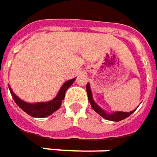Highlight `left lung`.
Listing matches in <instances>:
<instances>
[{
    "mask_svg": "<svg viewBox=\"0 0 157 157\" xmlns=\"http://www.w3.org/2000/svg\"><path fill=\"white\" fill-rule=\"evenodd\" d=\"M86 89H87L88 101L90 102L93 109L97 113H99V114L101 115V117H103L104 119H107V120L118 122V121H120V120H122V119H126L127 117H129L130 115L132 114V113L136 111V109H135L133 110V111H132V112H115V113H108L105 112L103 109H101V107L94 102V99H93V94L92 92H91V89H90L89 83H87V84Z\"/></svg>",
    "mask_w": 157,
    "mask_h": 157,
    "instance_id": "obj_1",
    "label": "left lung"
}]
</instances>
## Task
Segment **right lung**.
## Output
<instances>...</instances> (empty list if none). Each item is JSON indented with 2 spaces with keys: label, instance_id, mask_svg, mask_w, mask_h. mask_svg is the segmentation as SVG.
Returning <instances> with one entry per match:
<instances>
[{
  "label": "right lung",
  "instance_id": "add662e5",
  "mask_svg": "<svg viewBox=\"0 0 157 157\" xmlns=\"http://www.w3.org/2000/svg\"><path fill=\"white\" fill-rule=\"evenodd\" d=\"M75 78L71 79L70 81H67L63 83V85L60 88L59 92L53 100L48 101V102H38V103H27L25 101L20 100L18 96H16L15 94L12 91L11 87H9L10 93L13 95V98L15 101V103L20 106L21 109L25 112L27 114H29L34 118H44L49 115L52 114L56 110L59 109L62 104V101L64 99L65 92L69 87L73 84Z\"/></svg>",
  "mask_w": 157,
  "mask_h": 157
}]
</instances>
